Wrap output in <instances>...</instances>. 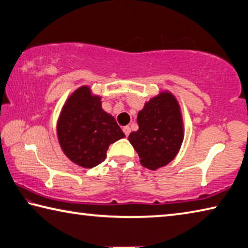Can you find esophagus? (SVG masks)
Listing matches in <instances>:
<instances>
[{
  "label": "esophagus",
  "instance_id": "esophagus-1",
  "mask_svg": "<svg viewBox=\"0 0 248 248\" xmlns=\"http://www.w3.org/2000/svg\"><path fill=\"white\" fill-rule=\"evenodd\" d=\"M123 130H124V132L125 134V137H128L129 134H130V132H131V129H130L129 125H125V127L123 128Z\"/></svg>",
  "mask_w": 248,
  "mask_h": 248
}]
</instances>
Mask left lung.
<instances>
[{"label": "left lung", "mask_w": 248, "mask_h": 248, "mask_svg": "<svg viewBox=\"0 0 248 248\" xmlns=\"http://www.w3.org/2000/svg\"><path fill=\"white\" fill-rule=\"evenodd\" d=\"M139 129L129 141L146 169L157 170L173 161L184 139L179 105L173 95L161 93L150 99L138 114Z\"/></svg>", "instance_id": "1"}]
</instances>
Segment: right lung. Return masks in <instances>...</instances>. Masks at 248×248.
Segmentation results:
<instances>
[{
    "mask_svg": "<svg viewBox=\"0 0 248 248\" xmlns=\"http://www.w3.org/2000/svg\"><path fill=\"white\" fill-rule=\"evenodd\" d=\"M57 131L64 154L85 169L104 162L109 145L124 137L114 117L103 110L100 97L92 95L87 86L66 100Z\"/></svg>",
    "mask_w": 248,
    "mask_h": 248,
    "instance_id": "add662e5",
    "label": "right lung"
}]
</instances>
